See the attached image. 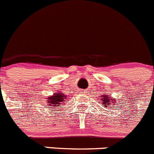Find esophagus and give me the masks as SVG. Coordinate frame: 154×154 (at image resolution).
<instances>
[{
    "mask_svg": "<svg viewBox=\"0 0 154 154\" xmlns=\"http://www.w3.org/2000/svg\"><path fill=\"white\" fill-rule=\"evenodd\" d=\"M81 91V93H82V94H83V92H84L83 90H82V91Z\"/></svg>",
    "mask_w": 154,
    "mask_h": 154,
    "instance_id": "esophagus-1",
    "label": "esophagus"
}]
</instances>
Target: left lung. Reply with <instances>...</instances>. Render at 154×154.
Instances as JSON below:
<instances>
[{
  "instance_id": "left-lung-1",
  "label": "left lung",
  "mask_w": 154,
  "mask_h": 154,
  "mask_svg": "<svg viewBox=\"0 0 154 154\" xmlns=\"http://www.w3.org/2000/svg\"><path fill=\"white\" fill-rule=\"evenodd\" d=\"M111 96V95H110ZM101 97V101L103 103V105H104L105 107H108L109 106H110L111 109H113L112 107H115V98H112V97H109L107 94H103L102 96H100Z\"/></svg>"
}]
</instances>
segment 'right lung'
<instances>
[{
  "label": "right lung",
  "instance_id": "right-lung-1",
  "mask_svg": "<svg viewBox=\"0 0 154 154\" xmlns=\"http://www.w3.org/2000/svg\"><path fill=\"white\" fill-rule=\"evenodd\" d=\"M46 99L47 104L48 105V106H51L52 109H56L57 107L60 109L59 106H60V105L63 104V103H64V101L66 99V96L64 95L61 91H58V92L54 93L53 95L49 96ZM54 111H55V109Z\"/></svg>",
  "mask_w": 154,
  "mask_h": 154
}]
</instances>
